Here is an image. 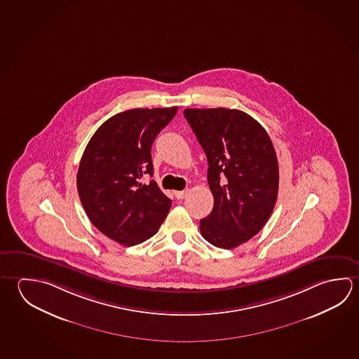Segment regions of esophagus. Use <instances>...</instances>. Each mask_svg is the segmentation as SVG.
Instances as JSON below:
<instances>
[{
  "label": "esophagus",
  "instance_id": "34e87169",
  "mask_svg": "<svg viewBox=\"0 0 359 359\" xmlns=\"http://www.w3.org/2000/svg\"><path fill=\"white\" fill-rule=\"evenodd\" d=\"M187 193H188V190H182V191H174V195H175V198H177V201H180V199L185 198Z\"/></svg>",
  "mask_w": 359,
  "mask_h": 359
}]
</instances>
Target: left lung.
Instances as JSON below:
<instances>
[{"label":"left lung","instance_id":"8db88e82","mask_svg":"<svg viewBox=\"0 0 359 359\" xmlns=\"http://www.w3.org/2000/svg\"><path fill=\"white\" fill-rule=\"evenodd\" d=\"M208 158L212 213L201 220L210 245L232 250L256 236L270 218L278 191V164L270 136L238 109L187 108Z\"/></svg>","mask_w":359,"mask_h":359}]
</instances>
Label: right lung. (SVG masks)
Instances as JSON below:
<instances>
[{"label": "right lung", "mask_w": 359, "mask_h": 359, "mask_svg": "<svg viewBox=\"0 0 359 359\" xmlns=\"http://www.w3.org/2000/svg\"><path fill=\"white\" fill-rule=\"evenodd\" d=\"M177 107L135 108L114 114L102 125L83 152L76 188L95 228L123 245L156 234L171 201L152 177L151 146L177 114Z\"/></svg>", "instance_id": "right-lung-1"}]
</instances>
